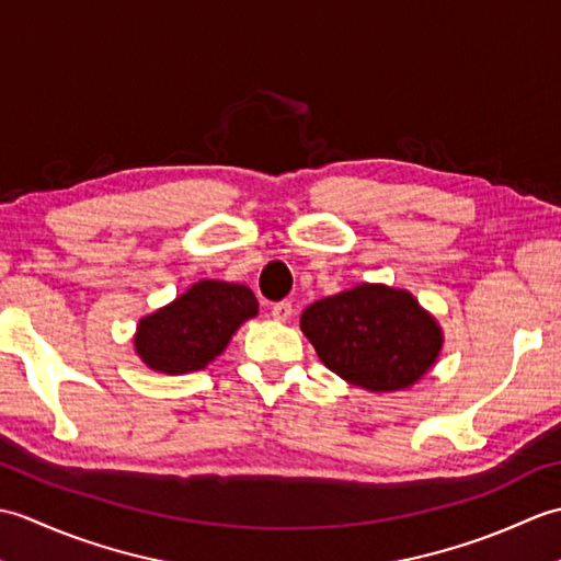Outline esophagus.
Instances as JSON below:
<instances>
[{"instance_id": "1", "label": "esophagus", "mask_w": 561, "mask_h": 561, "mask_svg": "<svg viewBox=\"0 0 561 561\" xmlns=\"http://www.w3.org/2000/svg\"><path fill=\"white\" fill-rule=\"evenodd\" d=\"M291 301H277L272 306V318L274 320H282V323H287V320L291 318Z\"/></svg>"}]
</instances>
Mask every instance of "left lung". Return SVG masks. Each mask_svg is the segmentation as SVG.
Instances as JSON below:
<instances>
[{"mask_svg":"<svg viewBox=\"0 0 561 561\" xmlns=\"http://www.w3.org/2000/svg\"><path fill=\"white\" fill-rule=\"evenodd\" d=\"M301 330L330 371L374 392L416 383L444 344L436 320L414 296L383 284H362L311 304Z\"/></svg>","mask_w":561,"mask_h":561,"instance_id":"1","label":"left lung"}]
</instances>
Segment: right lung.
Masks as SVG:
<instances>
[{
    "mask_svg": "<svg viewBox=\"0 0 561 561\" xmlns=\"http://www.w3.org/2000/svg\"><path fill=\"white\" fill-rule=\"evenodd\" d=\"M255 313V294L243 284L205 279L141 320L135 347L153 371L171 376L199 371L224 352L238 325Z\"/></svg>",
    "mask_w": 561,
    "mask_h": 561,
    "instance_id": "1",
    "label": "right lung"
}]
</instances>
